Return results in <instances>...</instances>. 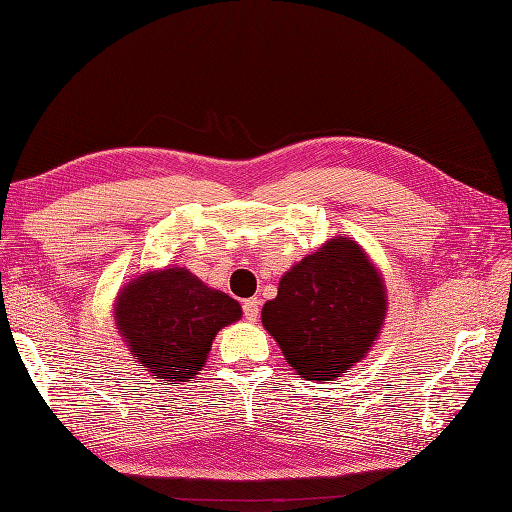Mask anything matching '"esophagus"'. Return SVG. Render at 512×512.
I'll return each mask as SVG.
<instances>
[{
  "mask_svg": "<svg viewBox=\"0 0 512 512\" xmlns=\"http://www.w3.org/2000/svg\"><path fill=\"white\" fill-rule=\"evenodd\" d=\"M243 316L250 322H256V318L260 316V299L258 297L243 301Z\"/></svg>",
  "mask_w": 512,
  "mask_h": 512,
  "instance_id": "esophagus-1",
  "label": "esophagus"
}]
</instances>
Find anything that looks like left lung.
<instances>
[{"label": "left lung", "instance_id": "obj_1", "mask_svg": "<svg viewBox=\"0 0 512 512\" xmlns=\"http://www.w3.org/2000/svg\"><path fill=\"white\" fill-rule=\"evenodd\" d=\"M262 324L305 380H333L365 359L386 316V288L363 247L335 237L292 265Z\"/></svg>", "mask_w": 512, "mask_h": 512}]
</instances>
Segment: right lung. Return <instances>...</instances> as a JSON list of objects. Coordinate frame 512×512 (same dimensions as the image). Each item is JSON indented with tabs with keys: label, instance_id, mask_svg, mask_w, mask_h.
I'll use <instances>...</instances> for the list:
<instances>
[{
	"label": "right lung",
	"instance_id": "right-lung-1",
	"mask_svg": "<svg viewBox=\"0 0 512 512\" xmlns=\"http://www.w3.org/2000/svg\"><path fill=\"white\" fill-rule=\"evenodd\" d=\"M241 318V305L188 269L147 271L123 286L115 327L134 359L166 384H183L207 363L220 329Z\"/></svg>",
	"mask_w": 512,
	"mask_h": 512
}]
</instances>
